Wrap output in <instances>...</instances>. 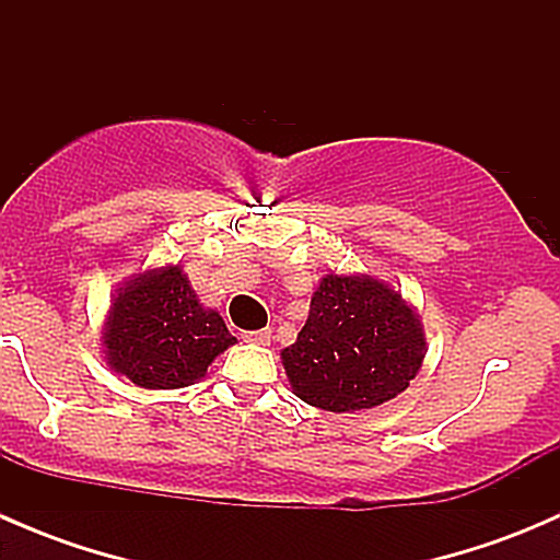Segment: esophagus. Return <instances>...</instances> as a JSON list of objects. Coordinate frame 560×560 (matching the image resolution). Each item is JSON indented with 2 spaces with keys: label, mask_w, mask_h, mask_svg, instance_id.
<instances>
[{
  "label": "esophagus",
  "mask_w": 560,
  "mask_h": 560,
  "mask_svg": "<svg viewBox=\"0 0 560 560\" xmlns=\"http://www.w3.org/2000/svg\"><path fill=\"white\" fill-rule=\"evenodd\" d=\"M244 341L246 343H259V347H268L270 343V330L265 327V330H246L244 332Z\"/></svg>",
  "instance_id": "1"
}]
</instances>
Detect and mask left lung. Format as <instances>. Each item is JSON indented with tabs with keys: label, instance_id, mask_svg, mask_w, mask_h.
Segmentation results:
<instances>
[{
	"label": "left lung",
	"instance_id": "8db88e82",
	"mask_svg": "<svg viewBox=\"0 0 560 560\" xmlns=\"http://www.w3.org/2000/svg\"><path fill=\"white\" fill-rule=\"evenodd\" d=\"M425 352L420 314L395 287L369 273H327L281 365L308 406L352 415L398 398Z\"/></svg>",
	"mask_w": 560,
	"mask_h": 560
}]
</instances>
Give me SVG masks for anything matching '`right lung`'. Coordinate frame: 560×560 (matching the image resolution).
<instances>
[{"mask_svg": "<svg viewBox=\"0 0 560 560\" xmlns=\"http://www.w3.org/2000/svg\"><path fill=\"white\" fill-rule=\"evenodd\" d=\"M233 343L222 314L202 306L180 265L129 276L103 325L105 363L143 389L195 385Z\"/></svg>", "mask_w": 560, "mask_h": 560, "instance_id": "add662e5", "label": "right lung"}]
</instances>
